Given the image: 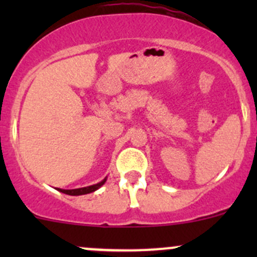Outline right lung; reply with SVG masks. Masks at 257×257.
I'll return each mask as SVG.
<instances>
[{
	"label": "right lung",
	"mask_w": 257,
	"mask_h": 257,
	"mask_svg": "<svg viewBox=\"0 0 257 257\" xmlns=\"http://www.w3.org/2000/svg\"><path fill=\"white\" fill-rule=\"evenodd\" d=\"M107 181V177L103 179L102 181H99V183L94 184V185H89V186H85V188H79V189H72V190H66V189H57L58 191H61V193L63 194H67V195H73V196H77V195H84V194H89V193H93V191L98 190V189L100 188V186L103 185V184Z\"/></svg>",
	"instance_id": "1"
}]
</instances>
